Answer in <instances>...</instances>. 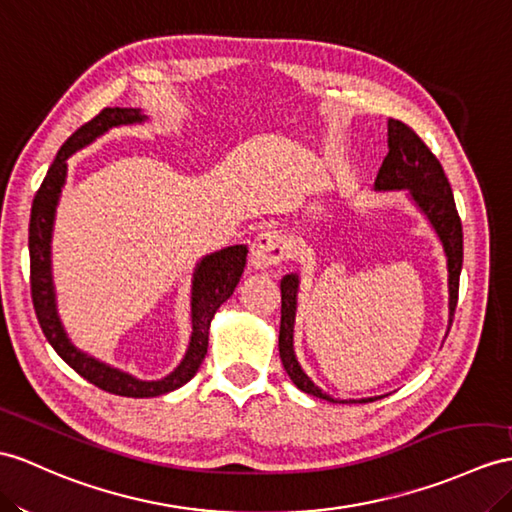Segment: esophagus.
<instances>
[{
  "instance_id": "1",
  "label": "esophagus",
  "mask_w": 512,
  "mask_h": 512,
  "mask_svg": "<svg viewBox=\"0 0 512 512\" xmlns=\"http://www.w3.org/2000/svg\"><path fill=\"white\" fill-rule=\"evenodd\" d=\"M286 256L284 239L278 232L258 234L254 243L249 245V265L258 271H267L269 267L280 265Z\"/></svg>"
}]
</instances>
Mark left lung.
<instances>
[{
  "label": "left lung",
  "instance_id": "1",
  "mask_svg": "<svg viewBox=\"0 0 512 512\" xmlns=\"http://www.w3.org/2000/svg\"><path fill=\"white\" fill-rule=\"evenodd\" d=\"M386 143L389 154L384 156L378 178L373 182V191H406L410 202L415 204L419 213L428 219L430 228L439 236L443 254L447 260V332H450L454 310L458 302V278L463 269V226L454 204L452 186L447 182L441 162L430 152L428 145L410 130L406 123L389 119L386 121ZM282 291V319H280V360L289 373V378L299 391L315 395L319 400H328L332 404H356L373 402L378 397H363V400H334L332 395L323 393V389L308 378V373L299 365L293 347L295 332V313H297V293L299 276L286 273L280 282Z\"/></svg>",
  "mask_w": 512,
  "mask_h": 512
}]
</instances>
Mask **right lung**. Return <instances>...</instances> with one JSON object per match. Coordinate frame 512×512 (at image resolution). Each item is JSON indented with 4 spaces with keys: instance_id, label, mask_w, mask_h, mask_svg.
<instances>
[{
    "instance_id": "add662e5",
    "label": "right lung",
    "mask_w": 512,
    "mask_h": 512,
    "mask_svg": "<svg viewBox=\"0 0 512 512\" xmlns=\"http://www.w3.org/2000/svg\"><path fill=\"white\" fill-rule=\"evenodd\" d=\"M147 115L141 108H104L97 117L82 128L73 132L65 145L60 147L52 167L47 169V176L41 184L32 202L30 215V286H32V302L36 310V319L41 323V330L49 345L54 347L56 354L65 363L78 371L84 380L99 386L102 391L115 393L121 397H158L180 389L189 382L208 352V330L219 306L234 293L239 284L247 245H230L219 252L206 254L195 265L191 280V339L189 347L180 360V365L167 373L160 380H141L128 371L112 367L104 360L82 352L80 347L71 343L69 334L62 326L56 304V286L52 273V236L56 208L60 202L62 189L67 182V160L78 152V149L91 145L99 136L119 126H134V123H145Z\"/></svg>"
}]
</instances>
